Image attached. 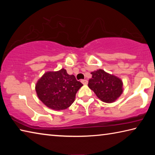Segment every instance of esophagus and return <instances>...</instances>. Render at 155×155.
Returning a JSON list of instances; mask_svg holds the SVG:
<instances>
[{
    "label": "esophagus",
    "mask_w": 155,
    "mask_h": 155,
    "mask_svg": "<svg viewBox=\"0 0 155 155\" xmlns=\"http://www.w3.org/2000/svg\"><path fill=\"white\" fill-rule=\"evenodd\" d=\"M81 83H82L83 85H87L88 81L87 80H81Z\"/></svg>",
    "instance_id": "1"
}]
</instances>
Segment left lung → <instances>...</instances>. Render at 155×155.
Segmentation results:
<instances>
[{
    "label": "left lung",
    "instance_id": "1",
    "mask_svg": "<svg viewBox=\"0 0 155 155\" xmlns=\"http://www.w3.org/2000/svg\"><path fill=\"white\" fill-rule=\"evenodd\" d=\"M91 78L89 80L88 87L102 101L114 103L123 92V83L118 77L104 71L103 70L91 72Z\"/></svg>",
    "mask_w": 155,
    "mask_h": 155
}]
</instances>
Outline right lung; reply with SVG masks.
<instances>
[{"label": "right lung", "mask_w": 155, "mask_h": 155, "mask_svg": "<svg viewBox=\"0 0 155 155\" xmlns=\"http://www.w3.org/2000/svg\"><path fill=\"white\" fill-rule=\"evenodd\" d=\"M83 84L69 75L64 68L47 72L38 81L35 90L39 99L48 108L64 110L74 103L76 94Z\"/></svg>", "instance_id": "add662e5"}]
</instances>
